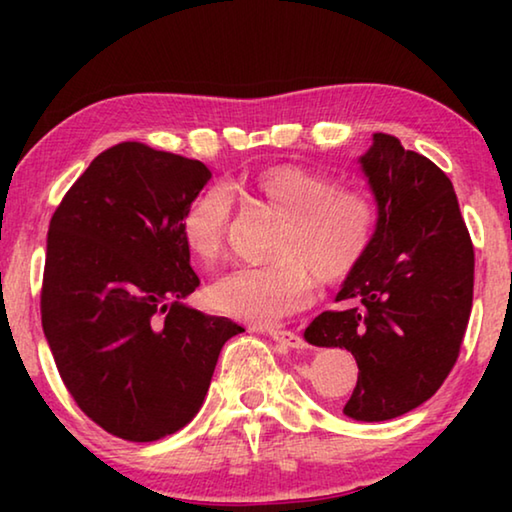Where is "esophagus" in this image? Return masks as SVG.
<instances>
[{"mask_svg": "<svg viewBox=\"0 0 512 512\" xmlns=\"http://www.w3.org/2000/svg\"><path fill=\"white\" fill-rule=\"evenodd\" d=\"M268 334H271L273 341L284 345V348H291V350L305 348V339H302V336L296 332H289V329H271Z\"/></svg>", "mask_w": 512, "mask_h": 512, "instance_id": "esophagus-1", "label": "esophagus"}]
</instances>
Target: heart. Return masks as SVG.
I'll return each mask as SVG.
<instances>
[{
  "label": "heart",
  "mask_w": 512,
  "mask_h": 512,
  "mask_svg": "<svg viewBox=\"0 0 512 512\" xmlns=\"http://www.w3.org/2000/svg\"><path fill=\"white\" fill-rule=\"evenodd\" d=\"M248 194L282 216L268 266H239L207 289L221 314L253 325H271L309 305L314 277L341 284L357 271L375 235L377 210L368 194L339 187L325 171L305 164H275L248 183ZM232 216V194L210 185L187 205L180 235L201 264L219 259Z\"/></svg>",
  "instance_id": "heart-1"
}]
</instances>
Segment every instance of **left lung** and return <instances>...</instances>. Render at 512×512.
Listing matches in <instances>:
<instances>
[{
	"label": "left lung",
	"mask_w": 512,
	"mask_h": 512,
	"mask_svg": "<svg viewBox=\"0 0 512 512\" xmlns=\"http://www.w3.org/2000/svg\"><path fill=\"white\" fill-rule=\"evenodd\" d=\"M377 201L366 257L305 329L318 348L354 354L359 379L343 413L381 422L413 411L443 386L472 311L474 248L452 180L429 158L372 135L359 158Z\"/></svg>",
	"instance_id": "obj_1"
}]
</instances>
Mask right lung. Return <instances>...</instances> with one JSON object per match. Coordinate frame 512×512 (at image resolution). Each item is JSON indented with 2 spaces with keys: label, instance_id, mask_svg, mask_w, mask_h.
I'll return each mask as SVG.
<instances>
[{
  "label": "right lung",
  "instance_id": "add662e5",
  "mask_svg": "<svg viewBox=\"0 0 512 512\" xmlns=\"http://www.w3.org/2000/svg\"><path fill=\"white\" fill-rule=\"evenodd\" d=\"M210 178L203 162L121 142L51 216L40 293L49 350L79 409L131 443L183 429L223 343L244 332L183 302L201 280L180 221Z\"/></svg>",
  "mask_w": 512,
  "mask_h": 512
}]
</instances>
